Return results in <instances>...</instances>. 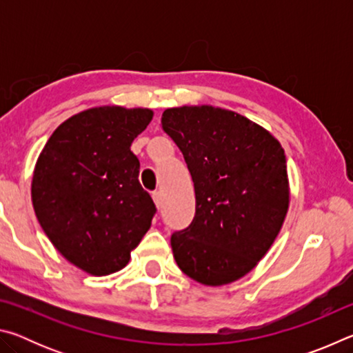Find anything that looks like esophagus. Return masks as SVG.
Masks as SVG:
<instances>
[{
  "label": "esophagus",
  "mask_w": 353,
  "mask_h": 353,
  "mask_svg": "<svg viewBox=\"0 0 353 353\" xmlns=\"http://www.w3.org/2000/svg\"><path fill=\"white\" fill-rule=\"evenodd\" d=\"M152 199L155 202V207H157V208L162 207V193H160V191H154Z\"/></svg>",
  "instance_id": "obj_1"
}]
</instances>
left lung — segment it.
<instances>
[{
  "label": "left lung",
  "mask_w": 353,
  "mask_h": 353,
  "mask_svg": "<svg viewBox=\"0 0 353 353\" xmlns=\"http://www.w3.org/2000/svg\"><path fill=\"white\" fill-rule=\"evenodd\" d=\"M162 129L183 154L196 194L191 224L171 235L177 266L208 286L235 282L282 229L290 204L283 149L259 124L212 105L166 109Z\"/></svg>",
  "instance_id": "1"
}]
</instances>
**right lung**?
I'll return each mask as SVG.
<instances>
[{"label":"right lung","mask_w":353,"mask_h":353,"mask_svg":"<svg viewBox=\"0 0 353 353\" xmlns=\"http://www.w3.org/2000/svg\"><path fill=\"white\" fill-rule=\"evenodd\" d=\"M151 119L149 109L83 110L52 132L35 165L32 204L41 229L92 276L126 266L157 212L130 151Z\"/></svg>","instance_id":"add662e5"}]
</instances>
